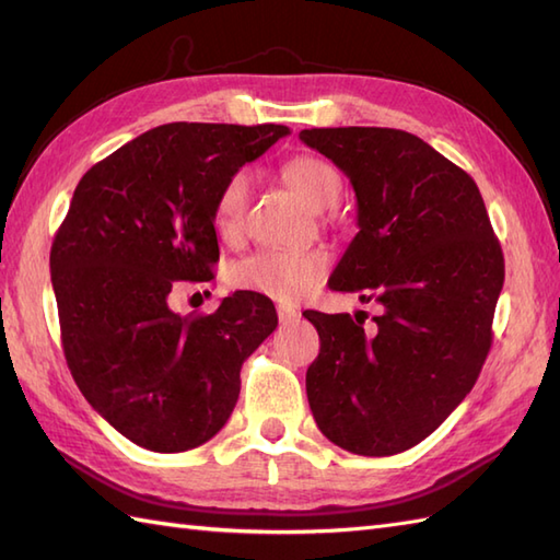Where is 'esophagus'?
Returning <instances> with one entry per match:
<instances>
[{
  "mask_svg": "<svg viewBox=\"0 0 560 560\" xmlns=\"http://www.w3.org/2000/svg\"><path fill=\"white\" fill-rule=\"evenodd\" d=\"M277 315H279V323H281V325L295 323V319L301 317V313L295 311V307H289V305H279V307H277Z\"/></svg>",
  "mask_w": 560,
  "mask_h": 560,
  "instance_id": "esophagus-1",
  "label": "esophagus"
}]
</instances>
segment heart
<instances>
[{
    "instance_id": "heart-1",
    "label": "heart",
    "mask_w": 560,
    "mask_h": 560,
    "mask_svg": "<svg viewBox=\"0 0 560 560\" xmlns=\"http://www.w3.org/2000/svg\"><path fill=\"white\" fill-rule=\"evenodd\" d=\"M283 177L307 207L323 211L337 205L341 195V177L331 163L317 156H295L283 165ZM249 197V175L233 173L219 189L213 205V225L219 235L235 237L243 231ZM329 259L317 249H259L237 261L231 279L237 289L269 295L273 301L293 303L313 293L323 281Z\"/></svg>"
}]
</instances>
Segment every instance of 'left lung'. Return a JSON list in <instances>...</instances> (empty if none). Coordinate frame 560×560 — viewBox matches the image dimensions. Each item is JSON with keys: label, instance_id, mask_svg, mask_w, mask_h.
<instances>
[{"label": "left lung", "instance_id": "8db88e82", "mask_svg": "<svg viewBox=\"0 0 560 560\" xmlns=\"http://www.w3.org/2000/svg\"><path fill=\"white\" fill-rule=\"evenodd\" d=\"M355 192L359 233L329 289L380 303L373 327L305 311L319 335L305 389L315 423L353 455L419 445L469 395L491 349L505 261L477 183L387 127L303 129Z\"/></svg>", "mask_w": 560, "mask_h": 560}]
</instances>
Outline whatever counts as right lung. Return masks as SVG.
Returning <instances> with one entry per match:
<instances>
[{"mask_svg": "<svg viewBox=\"0 0 560 560\" xmlns=\"http://www.w3.org/2000/svg\"><path fill=\"white\" fill-rule=\"evenodd\" d=\"M287 135L283 125H161L74 189L50 249L67 365L91 407L139 447L185 452L217 435L243 361L279 325L255 291L197 317L173 313L168 295L213 277L219 189Z\"/></svg>", "mask_w": 560, "mask_h": 560, "instance_id": "obj_1", "label": "right lung"}]
</instances>
